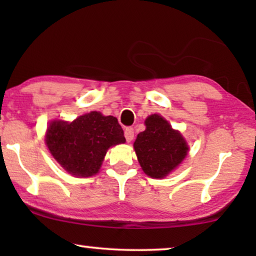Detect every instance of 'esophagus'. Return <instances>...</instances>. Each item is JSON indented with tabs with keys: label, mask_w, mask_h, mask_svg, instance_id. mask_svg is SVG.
Instances as JSON below:
<instances>
[{
	"label": "esophagus",
	"mask_w": 256,
	"mask_h": 256,
	"mask_svg": "<svg viewBox=\"0 0 256 256\" xmlns=\"http://www.w3.org/2000/svg\"><path fill=\"white\" fill-rule=\"evenodd\" d=\"M124 138L127 140V142L132 141L134 138V128L132 127H127L124 129Z\"/></svg>",
	"instance_id": "obj_1"
}]
</instances>
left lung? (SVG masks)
<instances>
[{
    "label": "left lung",
    "instance_id": "obj_1",
    "mask_svg": "<svg viewBox=\"0 0 256 256\" xmlns=\"http://www.w3.org/2000/svg\"><path fill=\"white\" fill-rule=\"evenodd\" d=\"M146 127L134 142L138 160L148 176L163 178L186 156V142L180 132L174 130L158 114L146 118Z\"/></svg>",
    "mask_w": 256,
    "mask_h": 256
}]
</instances>
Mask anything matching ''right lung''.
I'll return each mask as SVG.
<instances>
[{
  "mask_svg": "<svg viewBox=\"0 0 256 256\" xmlns=\"http://www.w3.org/2000/svg\"><path fill=\"white\" fill-rule=\"evenodd\" d=\"M45 140L57 162L76 177L96 174L108 148L126 142L118 118L99 112L82 115L71 124L54 121Z\"/></svg>",
  "mask_w": 256,
  "mask_h": 256,
  "instance_id": "right-lung-1",
  "label": "right lung"
}]
</instances>
